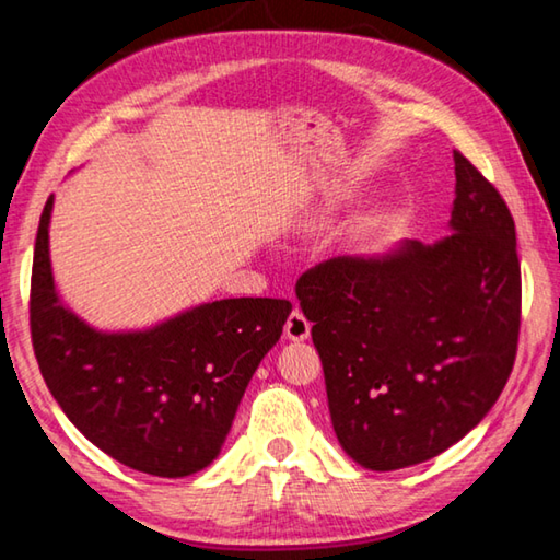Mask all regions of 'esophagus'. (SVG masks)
<instances>
[{
	"mask_svg": "<svg viewBox=\"0 0 560 560\" xmlns=\"http://www.w3.org/2000/svg\"><path fill=\"white\" fill-rule=\"evenodd\" d=\"M283 334H287V339L291 341H304L308 339V334H312V322H308L299 308H294V312L289 314L287 324H283Z\"/></svg>",
	"mask_w": 560,
	"mask_h": 560,
	"instance_id": "esophagus-1",
	"label": "esophagus"
}]
</instances>
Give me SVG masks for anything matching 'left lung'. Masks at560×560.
Returning a JSON list of instances; mask_svg holds the SVG:
<instances>
[{
  "instance_id": "1",
  "label": "left lung",
  "mask_w": 560,
  "mask_h": 560,
  "mask_svg": "<svg viewBox=\"0 0 560 560\" xmlns=\"http://www.w3.org/2000/svg\"><path fill=\"white\" fill-rule=\"evenodd\" d=\"M454 164L446 238L376 259L336 256L296 281L336 439L371 471L454 446L491 411L516 361V224L464 154L454 152Z\"/></svg>"
}]
</instances>
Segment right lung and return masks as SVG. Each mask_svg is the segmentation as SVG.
<instances>
[{"mask_svg": "<svg viewBox=\"0 0 560 560\" xmlns=\"http://www.w3.org/2000/svg\"><path fill=\"white\" fill-rule=\"evenodd\" d=\"M51 197L34 244L30 328L39 371L84 436L141 474L182 478L219 456L238 401L291 314L287 299H221L147 331L102 334L61 304Z\"/></svg>", "mask_w": 560, "mask_h": 560, "instance_id": "obj_1", "label": "right lung"}]
</instances>
